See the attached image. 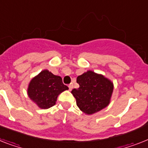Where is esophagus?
Wrapping results in <instances>:
<instances>
[{"mask_svg":"<svg viewBox=\"0 0 148 148\" xmlns=\"http://www.w3.org/2000/svg\"><path fill=\"white\" fill-rule=\"evenodd\" d=\"M73 86H74L73 84H70L68 85V87H69V90H71L72 88H73Z\"/></svg>","mask_w":148,"mask_h":148,"instance_id":"esophagus-1","label":"esophagus"}]
</instances>
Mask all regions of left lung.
Here are the masks:
<instances>
[{
    "instance_id": "8db88e82",
    "label": "left lung",
    "mask_w": 148,
    "mask_h": 148,
    "mask_svg": "<svg viewBox=\"0 0 148 148\" xmlns=\"http://www.w3.org/2000/svg\"><path fill=\"white\" fill-rule=\"evenodd\" d=\"M77 83L79 88L73 89L71 93L81 111L90 115L107 106L113 90L110 80L88 71L77 77Z\"/></svg>"
}]
</instances>
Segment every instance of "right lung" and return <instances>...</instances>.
Wrapping results in <instances>:
<instances>
[{"label": "right lung", "mask_w": 148, "mask_h": 148, "mask_svg": "<svg viewBox=\"0 0 148 148\" xmlns=\"http://www.w3.org/2000/svg\"><path fill=\"white\" fill-rule=\"evenodd\" d=\"M68 90L61 77L44 70L29 83L28 95L42 109H49L56 103L58 94Z\"/></svg>", "instance_id": "obj_1"}]
</instances>
